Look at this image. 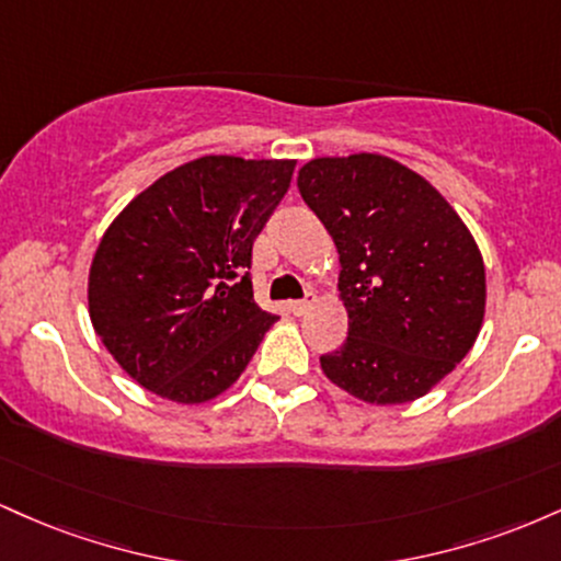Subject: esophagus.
I'll use <instances>...</instances> for the list:
<instances>
[{
  "label": "esophagus",
  "instance_id": "esophagus-1",
  "mask_svg": "<svg viewBox=\"0 0 561 561\" xmlns=\"http://www.w3.org/2000/svg\"><path fill=\"white\" fill-rule=\"evenodd\" d=\"M313 302H317V295H313V293H308L306 298H302V300H293V302H289V311H293L295 317H302V313H308V311H311V306H313Z\"/></svg>",
  "mask_w": 561,
  "mask_h": 561
}]
</instances>
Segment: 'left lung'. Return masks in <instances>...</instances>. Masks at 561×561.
<instances>
[{
    "mask_svg": "<svg viewBox=\"0 0 561 561\" xmlns=\"http://www.w3.org/2000/svg\"><path fill=\"white\" fill-rule=\"evenodd\" d=\"M298 190L340 255L347 340L321 371L347 396L401 405L427 396L472 351L485 263L427 179L377 152L308 160Z\"/></svg>",
    "mask_w": 561,
    "mask_h": 561,
    "instance_id": "1",
    "label": "left lung"
}]
</instances>
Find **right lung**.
<instances>
[{
  "instance_id": "obj_1",
  "label": "right lung",
  "mask_w": 561,
  "mask_h": 561,
  "mask_svg": "<svg viewBox=\"0 0 561 561\" xmlns=\"http://www.w3.org/2000/svg\"><path fill=\"white\" fill-rule=\"evenodd\" d=\"M295 160L205 156L139 192L102 234L89 319L134 382L165 401H214L272 330L250 255Z\"/></svg>"
}]
</instances>
